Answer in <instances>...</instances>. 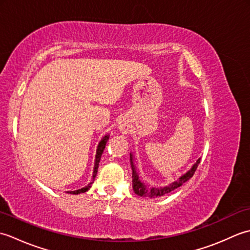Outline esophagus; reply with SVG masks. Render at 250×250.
<instances>
[{
	"label": "esophagus",
	"mask_w": 250,
	"mask_h": 250,
	"mask_svg": "<svg viewBox=\"0 0 250 250\" xmlns=\"http://www.w3.org/2000/svg\"><path fill=\"white\" fill-rule=\"evenodd\" d=\"M118 129H119V131L121 132V133H124V134H126L129 132V130H130V124H129V121L126 120V119H121L119 122H118Z\"/></svg>",
	"instance_id": "1"
}]
</instances>
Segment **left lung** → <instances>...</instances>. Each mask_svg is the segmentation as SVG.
I'll return each mask as SVG.
<instances>
[{"instance_id":"obj_1","label":"left lung","mask_w":250,"mask_h":250,"mask_svg":"<svg viewBox=\"0 0 250 250\" xmlns=\"http://www.w3.org/2000/svg\"><path fill=\"white\" fill-rule=\"evenodd\" d=\"M134 157L132 155V152L130 153V161H131V167H132V187H133L134 192L140 195V196H144V198H159V196H163L167 193L171 192V191L175 190L176 188L180 187L183 184L193 176V174L195 172L196 167H198L199 163L201 161V158H199L196 162L193 164L191 168L188 172H186L184 175H182L175 182L168 184L167 186H162V187H150V186L145 185L142 182L139 177V174L136 172V167L134 166Z\"/></svg>"}]
</instances>
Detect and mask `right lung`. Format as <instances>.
Returning <instances> with one entry per match:
<instances>
[{
	"instance_id": "1",
	"label": "right lung",
	"mask_w": 250,
	"mask_h": 250,
	"mask_svg": "<svg viewBox=\"0 0 250 250\" xmlns=\"http://www.w3.org/2000/svg\"><path fill=\"white\" fill-rule=\"evenodd\" d=\"M109 139V134H106L105 136H103V139L100 141L98 148H97V155H95V160H94V167H93V174H92V180L90 182L86 187H83L82 189H78L75 191H67V193H71V194H79V193H83L88 191L90 188H91V185L94 183V178L97 176V173H98V168H99V163L101 160V157H102V153L105 149V146H106V143H107Z\"/></svg>"
}]
</instances>
